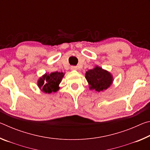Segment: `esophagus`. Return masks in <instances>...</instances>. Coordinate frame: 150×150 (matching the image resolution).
<instances>
[{"instance_id": "1", "label": "esophagus", "mask_w": 150, "mask_h": 150, "mask_svg": "<svg viewBox=\"0 0 150 150\" xmlns=\"http://www.w3.org/2000/svg\"><path fill=\"white\" fill-rule=\"evenodd\" d=\"M71 69L72 71H76L77 70V67H75V66H71Z\"/></svg>"}]
</instances>
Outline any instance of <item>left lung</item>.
Masks as SVG:
<instances>
[{
    "instance_id": "8db88e82",
    "label": "left lung",
    "mask_w": 150,
    "mask_h": 150,
    "mask_svg": "<svg viewBox=\"0 0 150 150\" xmlns=\"http://www.w3.org/2000/svg\"><path fill=\"white\" fill-rule=\"evenodd\" d=\"M88 87L90 90L96 92H103L112 85L114 78L110 72L96 65L92 69L88 70L85 73Z\"/></svg>"
}]
</instances>
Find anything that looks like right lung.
Instances as JSON below:
<instances>
[{
  "label": "right lung",
  "instance_id": "obj_1",
  "mask_svg": "<svg viewBox=\"0 0 150 150\" xmlns=\"http://www.w3.org/2000/svg\"><path fill=\"white\" fill-rule=\"evenodd\" d=\"M64 75L63 72L45 73L38 80V87L44 93H56L59 89V84Z\"/></svg>",
  "mask_w": 150,
  "mask_h": 150
}]
</instances>
